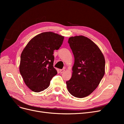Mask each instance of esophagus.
Here are the masks:
<instances>
[{
	"instance_id": "1",
	"label": "esophagus",
	"mask_w": 124,
	"mask_h": 124,
	"mask_svg": "<svg viewBox=\"0 0 124 124\" xmlns=\"http://www.w3.org/2000/svg\"><path fill=\"white\" fill-rule=\"evenodd\" d=\"M65 69H62L60 70V72H61V73H63V72H65Z\"/></svg>"
}]
</instances>
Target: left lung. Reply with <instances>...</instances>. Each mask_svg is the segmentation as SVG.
<instances>
[{
  "label": "left lung",
  "mask_w": 124,
  "mask_h": 124,
  "mask_svg": "<svg viewBox=\"0 0 124 124\" xmlns=\"http://www.w3.org/2000/svg\"><path fill=\"white\" fill-rule=\"evenodd\" d=\"M74 57L72 77L66 82L68 92L84 98L97 87L105 73V59L98 46L87 37L78 36L68 40Z\"/></svg>",
  "instance_id": "left-lung-1"
}]
</instances>
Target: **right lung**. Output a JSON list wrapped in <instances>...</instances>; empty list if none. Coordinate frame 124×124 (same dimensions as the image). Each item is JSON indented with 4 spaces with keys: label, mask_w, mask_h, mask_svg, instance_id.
I'll return each mask as SVG.
<instances>
[{
    "label": "right lung",
    "mask_w": 124,
    "mask_h": 124,
    "mask_svg": "<svg viewBox=\"0 0 124 124\" xmlns=\"http://www.w3.org/2000/svg\"><path fill=\"white\" fill-rule=\"evenodd\" d=\"M64 37L45 32L31 40L21 55L20 72L26 85L34 92L46 89L57 72L54 68V51L61 46Z\"/></svg>",
    "instance_id": "add662e5"
}]
</instances>
